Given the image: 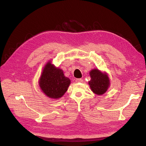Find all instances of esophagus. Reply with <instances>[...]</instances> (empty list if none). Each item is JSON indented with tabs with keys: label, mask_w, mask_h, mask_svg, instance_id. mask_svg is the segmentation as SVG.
I'll use <instances>...</instances> for the list:
<instances>
[{
	"label": "esophagus",
	"mask_w": 146,
	"mask_h": 146,
	"mask_svg": "<svg viewBox=\"0 0 146 146\" xmlns=\"http://www.w3.org/2000/svg\"><path fill=\"white\" fill-rule=\"evenodd\" d=\"M75 81H76V82H77V83H79V82H83V79H76V80H75Z\"/></svg>",
	"instance_id": "1"
}]
</instances>
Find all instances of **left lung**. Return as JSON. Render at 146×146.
<instances>
[{
	"label": "left lung",
	"mask_w": 146,
	"mask_h": 146,
	"mask_svg": "<svg viewBox=\"0 0 146 146\" xmlns=\"http://www.w3.org/2000/svg\"><path fill=\"white\" fill-rule=\"evenodd\" d=\"M90 76L91 80L89 84L93 92L99 95L105 94L110 86L108 75L102 73L98 69H94L90 72Z\"/></svg>",
	"instance_id": "obj_1"
}]
</instances>
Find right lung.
<instances>
[{
	"mask_svg": "<svg viewBox=\"0 0 146 146\" xmlns=\"http://www.w3.org/2000/svg\"><path fill=\"white\" fill-rule=\"evenodd\" d=\"M40 86L48 97L58 99L62 96L70 85V80L63 72L48 62L45 66L39 81Z\"/></svg>",
	"mask_w": 146,
	"mask_h": 146,
	"instance_id": "add662e5",
	"label": "right lung"
}]
</instances>
